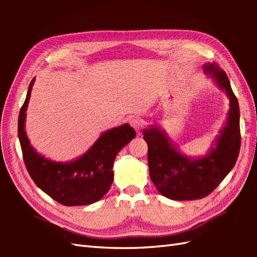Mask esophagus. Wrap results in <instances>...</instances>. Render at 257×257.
<instances>
[{"label":"esophagus","instance_id":"esophagus-1","mask_svg":"<svg viewBox=\"0 0 257 257\" xmlns=\"http://www.w3.org/2000/svg\"><path fill=\"white\" fill-rule=\"evenodd\" d=\"M130 124H132V127L135 130H137V132L139 133L141 129L145 128L146 122L144 121L143 119H140V118H134V119L130 120Z\"/></svg>","mask_w":257,"mask_h":257}]
</instances>
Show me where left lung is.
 <instances>
[{
    "label": "left lung",
    "mask_w": 257,
    "mask_h": 257,
    "mask_svg": "<svg viewBox=\"0 0 257 257\" xmlns=\"http://www.w3.org/2000/svg\"><path fill=\"white\" fill-rule=\"evenodd\" d=\"M203 67L225 90L231 107L225 128L210 154L202 159L190 160L179 154L159 128L144 132L151 181L162 195L172 200H198L209 195L235 166L241 148L238 101L227 75L216 63H206Z\"/></svg>",
    "instance_id": "left-lung-1"
}]
</instances>
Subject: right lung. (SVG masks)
<instances>
[{"label": "right lung", "instance_id": "add662e5", "mask_svg": "<svg viewBox=\"0 0 257 257\" xmlns=\"http://www.w3.org/2000/svg\"><path fill=\"white\" fill-rule=\"evenodd\" d=\"M34 79L19 114V139L26 170L42 191L66 206L87 205L100 200L113 180L112 165L118 152L136 137L128 123L108 130L77 160L68 163L54 162L38 155L26 137L25 111Z\"/></svg>", "mask_w": 257, "mask_h": 257}]
</instances>
